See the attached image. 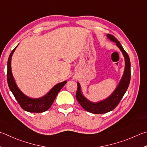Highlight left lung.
<instances>
[{
  "label": "left lung",
  "instance_id": "8db88e82",
  "mask_svg": "<svg viewBox=\"0 0 147 147\" xmlns=\"http://www.w3.org/2000/svg\"><path fill=\"white\" fill-rule=\"evenodd\" d=\"M107 37L111 41L116 42L117 46L119 48L123 53L125 60V72L118 86L117 87L116 90H114V92L112 94L111 96H109L105 100L100 101V102L96 103L90 102L82 94L80 85L79 83H77L78 88H77L76 93V100L85 111L92 114L107 113L115 109L120 102V101L121 100L125 93L126 92L130 84L131 74H130V62L129 55L123 48L119 42L113 35L108 34Z\"/></svg>",
  "mask_w": 147,
  "mask_h": 147
}]
</instances>
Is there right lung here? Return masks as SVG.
I'll return each instance as SVG.
<instances>
[{
	"label": "right lung",
	"mask_w": 147,
	"mask_h": 147,
	"mask_svg": "<svg viewBox=\"0 0 147 147\" xmlns=\"http://www.w3.org/2000/svg\"><path fill=\"white\" fill-rule=\"evenodd\" d=\"M16 47L14 49H13L11 53H10L8 61H7V80L9 89L12 92L13 94L14 95L15 99L17 100L18 103H19L20 106L24 110L29 112V113H43V112L48 110L51 107L53 103L54 102L55 98L57 97L58 93L62 89V88L64 86L67 82H63L56 85L44 97L38 98V99H32V98L26 96L17 87L11 73V57L13 54V52L15 51Z\"/></svg>",
	"instance_id": "right-lung-1"
}]
</instances>
